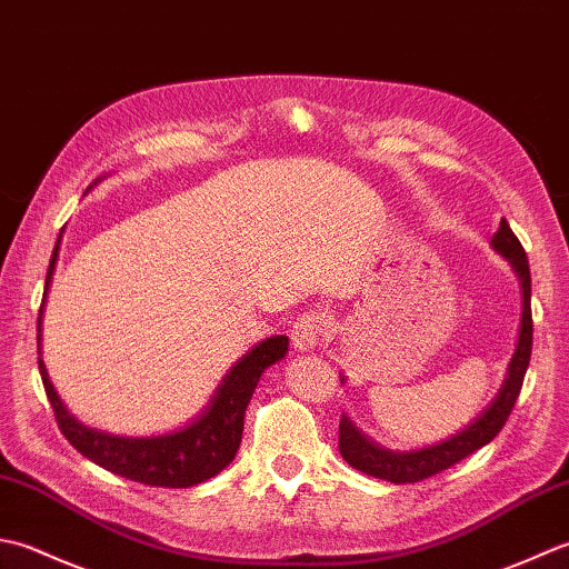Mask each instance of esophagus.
Masks as SVG:
<instances>
[{
	"label": "esophagus",
	"instance_id": "1",
	"mask_svg": "<svg viewBox=\"0 0 569 569\" xmlns=\"http://www.w3.org/2000/svg\"><path fill=\"white\" fill-rule=\"evenodd\" d=\"M321 336H323V319L317 311H307L305 317H299L295 329H292V341H295V349L299 351H311L317 349L321 343Z\"/></svg>",
	"mask_w": 569,
	"mask_h": 569
}]
</instances>
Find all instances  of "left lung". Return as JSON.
<instances>
[{"label": "left lung", "instance_id": "left-lung-1", "mask_svg": "<svg viewBox=\"0 0 569 569\" xmlns=\"http://www.w3.org/2000/svg\"><path fill=\"white\" fill-rule=\"evenodd\" d=\"M493 250H498L503 258L511 262L516 270L520 287H523V317H520V333H518V346L516 353L508 363V373L503 380V388L498 390L496 400L486 408L477 420L463 427L461 432L451 435L449 439L432 447L415 449V451H390L382 449L376 442L358 432V427L349 420V417H341L339 425V449L341 457L351 463L353 469L368 473V477L386 479L392 483H415L422 479H430L435 473L455 467L457 461L467 459L473 451L489 445L491 439L503 430V425L511 415L513 405L520 396V388H523V378L530 363L532 353V311H530V268L526 250L520 246V240L508 226L503 218L501 226L491 238Z\"/></svg>", "mask_w": 569, "mask_h": 569}]
</instances>
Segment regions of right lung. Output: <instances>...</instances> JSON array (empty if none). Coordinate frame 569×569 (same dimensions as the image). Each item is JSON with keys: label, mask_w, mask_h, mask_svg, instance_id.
<instances>
[{"label": "right lung", "mask_w": 569, "mask_h": 569, "mask_svg": "<svg viewBox=\"0 0 569 569\" xmlns=\"http://www.w3.org/2000/svg\"><path fill=\"white\" fill-rule=\"evenodd\" d=\"M98 183V181H96ZM92 189V187H90ZM58 246L61 236L56 240L51 254L49 272H46L43 301L39 309V370L46 388V396L56 415L58 430L71 442L80 455L96 461L98 467L118 473L122 479L139 481L147 486H164V489H189V486L213 479L216 473L223 471L230 461L236 459L240 439H242V420H246L248 402L258 388L260 376L272 363L282 361L287 353V336H270L250 349L240 361L228 370L226 378L220 380L218 390L213 392L208 408L196 415L183 430L157 435V437H118L90 427L80 425L76 417L63 408L61 398L46 373L41 361V319L46 295H49L51 277L58 260Z\"/></svg>", "instance_id": "right-lung-1"}]
</instances>
